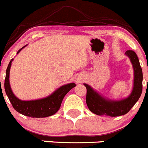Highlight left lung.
Masks as SVG:
<instances>
[{
	"instance_id": "left-lung-1",
	"label": "left lung",
	"mask_w": 148,
	"mask_h": 148,
	"mask_svg": "<svg viewBox=\"0 0 148 148\" xmlns=\"http://www.w3.org/2000/svg\"><path fill=\"white\" fill-rule=\"evenodd\" d=\"M132 65L134 71L133 88L127 97L120 100H112L104 97L97 90L86 83H83L87 89L86 103L89 110L99 116H119L128 113L140 99L143 90V71L135 52L127 50L125 52Z\"/></svg>"
}]
</instances>
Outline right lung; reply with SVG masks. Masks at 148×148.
<instances>
[{"label": "right lung", "mask_w": 148, "mask_h": 148, "mask_svg": "<svg viewBox=\"0 0 148 148\" xmlns=\"http://www.w3.org/2000/svg\"><path fill=\"white\" fill-rule=\"evenodd\" d=\"M26 46L27 45L21 48L17 52V54L19 53L20 51ZM13 60L14 59L10 61L8 68H7L4 88H5V93L8 97V99L12 104L14 109L18 113L24 116L33 118L47 117V116L55 114L60 108L61 103L65 96L73 88L76 86L75 83H71L63 85L56 89L49 96L42 98V99L29 101L21 100L14 95L11 88V85H10V69H11Z\"/></svg>", "instance_id": "obj_1"}]
</instances>
